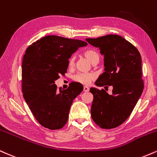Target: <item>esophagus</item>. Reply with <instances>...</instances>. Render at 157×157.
I'll return each instance as SVG.
<instances>
[{"label": "esophagus", "instance_id": "esophagus-1", "mask_svg": "<svg viewBox=\"0 0 157 157\" xmlns=\"http://www.w3.org/2000/svg\"><path fill=\"white\" fill-rule=\"evenodd\" d=\"M84 92H88V91H89V87H88V86H84Z\"/></svg>", "mask_w": 157, "mask_h": 157}]
</instances>
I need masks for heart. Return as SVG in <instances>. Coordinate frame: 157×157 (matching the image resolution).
<instances>
[{
  "label": "heart",
  "mask_w": 157,
  "mask_h": 157,
  "mask_svg": "<svg viewBox=\"0 0 157 157\" xmlns=\"http://www.w3.org/2000/svg\"><path fill=\"white\" fill-rule=\"evenodd\" d=\"M84 56L86 57L87 59L90 61L92 64H96L98 63L100 60V55L98 53V51L94 49H88L86 50L84 52ZM75 64V57L72 56L68 60V66L70 67H73ZM95 78V75L92 73H78L73 75V80L75 82L80 83L82 84H89L92 80Z\"/></svg>",
  "instance_id": "1"
}]
</instances>
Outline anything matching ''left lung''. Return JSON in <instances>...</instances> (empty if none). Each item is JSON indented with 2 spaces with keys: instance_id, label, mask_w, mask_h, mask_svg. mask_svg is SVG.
<instances>
[{
  "instance_id": "1",
  "label": "left lung",
  "mask_w": 157,
  "mask_h": 157,
  "mask_svg": "<svg viewBox=\"0 0 157 157\" xmlns=\"http://www.w3.org/2000/svg\"><path fill=\"white\" fill-rule=\"evenodd\" d=\"M86 41L99 48L104 56L105 71L95 84L113 86L112 95L104 89L90 88L93 95L92 118L102 128H116L129 117L143 91L140 53L119 35L86 38Z\"/></svg>"
}]
</instances>
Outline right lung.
<instances>
[{
  "mask_svg": "<svg viewBox=\"0 0 157 157\" xmlns=\"http://www.w3.org/2000/svg\"><path fill=\"white\" fill-rule=\"evenodd\" d=\"M86 42L55 35L44 36L27 48L22 64V92L35 119L51 130L67 123L70 109L82 88L72 84L61 90L55 81L67 73L68 60Z\"/></svg>",
  "mask_w": 157,
  "mask_h": 157,
  "instance_id": "right-lung-1",
  "label": "right lung"
}]
</instances>
